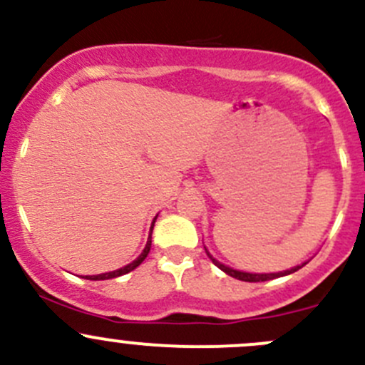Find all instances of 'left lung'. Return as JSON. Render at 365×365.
<instances>
[{
  "label": "left lung",
  "mask_w": 365,
  "mask_h": 365,
  "mask_svg": "<svg viewBox=\"0 0 365 365\" xmlns=\"http://www.w3.org/2000/svg\"><path fill=\"white\" fill-rule=\"evenodd\" d=\"M206 251V249H205ZM206 254H208V257L212 259V263L215 264V267H219L220 270L226 272L227 275H231V277L238 279V281H245V282H263V281H270V279H277V277H282V275H288V274H293V272H297L298 268L300 267H295L292 268V270H284V272H279V274H247V272H238V270H233V268L226 267V264L219 263V261L215 259V257L210 256V252L206 251ZM305 264V263H304ZM302 264V267H304Z\"/></svg>",
  "instance_id": "obj_1"
}]
</instances>
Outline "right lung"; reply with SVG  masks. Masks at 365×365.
Wrapping results in <instances>:
<instances>
[{"label": "right lung", "instance_id": "right-lung-1", "mask_svg": "<svg viewBox=\"0 0 365 365\" xmlns=\"http://www.w3.org/2000/svg\"><path fill=\"white\" fill-rule=\"evenodd\" d=\"M153 222H155V220H153ZM152 230H153V224H152ZM150 247H152V233H150L148 242H146L145 251L141 252V256H139L138 259H134V261H132V263H128L127 267L120 268V270L108 272V274H101V275H86V277H84V279H90V281H104V279H114V277H120V275L128 274V272H132L135 267H139V264H141L143 261H145V257L148 256V252H150Z\"/></svg>", "mask_w": 365, "mask_h": 365}]
</instances>
